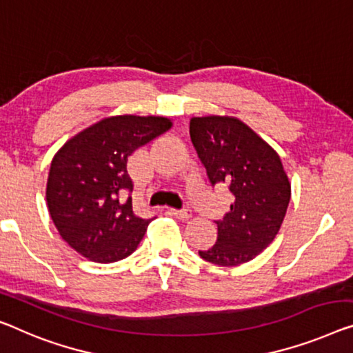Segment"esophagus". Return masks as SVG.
Instances as JSON below:
<instances>
[{
    "label": "esophagus",
    "mask_w": 353,
    "mask_h": 353,
    "mask_svg": "<svg viewBox=\"0 0 353 353\" xmlns=\"http://www.w3.org/2000/svg\"><path fill=\"white\" fill-rule=\"evenodd\" d=\"M171 214L179 220H188L192 217L190 209H171Z\"/></svg>",
    "instance_id": "obj_1"
}]
</instances>
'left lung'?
<instances>
[{"mask_svg": "<svg viewBox=\"0 0 353 353\" xmlns=\"http://www.w3.org/2000/svg\"><path fill=\"white\" fill-rule=\"evenodd\" d=\"M190 138L212 185H225L234 201L217 223V243L199 256L219 266L254 260L281 230L292 185L281 157L250 126L230 115L190 120Z\"/></svg>", "mask_w": 353, "mask_h": 353, "instance_id": "left-lung-1", "label": "left lung"}]
</instances>
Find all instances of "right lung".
I'll list each match as a JSON object with an SVG mask.
<instances>
[{"mask_svg": "<svg viewBox=\"0 0 353 353\" xmlns=\"http://www.w3.org/2000/svg\"><path fill=\"white\" fill-rule=\"evenodd\" d=\"M159 115H112L68 139L52 160L46 199L63 241L94 263H114L133 254L150 219L133 212L128 157L168 131Z\"/></svg>", "mask_w": 353, "mask_h": 353, "instance_id": "add662e5", "label": "right lung"}]
</instances>
